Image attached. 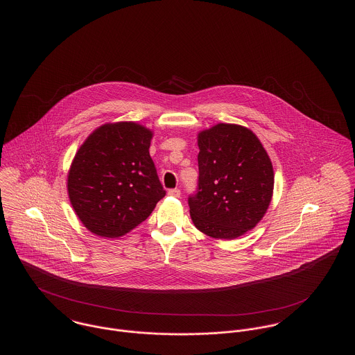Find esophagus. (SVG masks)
<instances>
[{"label":"esophagus","mask_w":355,"mask_h":355,"mask_svg":"<svg viewBox=\"0 0 355 355\" xmlns=\"http://www.w3.org/2000/svg\"><path fill=\"white\" fill-rule=\"evenodd\" d=\"M168 194H169L170 197L178 198V197H181V190H180V189H170L169 191H168Z\"/></svg>","instance_id":"obj_1"}]
</instances>
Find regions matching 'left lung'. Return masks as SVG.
<instances>
[{
  "label": "left lung",
  "mask_w": 355,
  "mask_h": 355,
  "mask_svg": "<svg viewBox=\"0 0 355 355\" xmlns=\"http://www.w3.org/2000/svg\"><path fill=\"white\" fill-rule=\"evenodd\" d=\"M198 187L190 216L206 236L234 239L265 216L274 187L270 158L248 128L218 123L198 135Z\"/></svg>",
  "instance_id": "1"
}]
</instances>
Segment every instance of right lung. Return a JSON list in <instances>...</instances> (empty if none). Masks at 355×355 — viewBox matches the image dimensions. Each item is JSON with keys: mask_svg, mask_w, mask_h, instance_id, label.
Wrapping results in <instances>:
<instances>
[{"mask_svg": "<svg viewBox=\"0 0 355 355\" xmlns=\"http://www.w3.org/2000/svg\"><path fill=\"white\" fill-rule=\"evenodd\" d=\"M152 137V130L135 122L105 123L76 153L69 200L89 232L125 236L165 197L149 154Z\"/></svg>", "mask_w": 355, "mask_h": 355, "instance_id": "1", "label": "right lung"}]
</instances>
